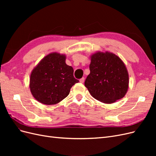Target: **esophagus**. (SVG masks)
Instances as JSON below:
<instances>
[{
	"label": "esophagus",
	"mask_w": 156,
	"mask_h": 156,
	"mask_svg": "<svg viewBox=\"0 0 156 156\" xmlns=\"http://www.w3.org/2000/svg\"><path fill=\"white\" fill-rule=\"evenodd\" d=\"M79 81H80V83H84V77H82L81 79H80Z\"/></svg>",
	"instance_id": "34e87169"
}]
</instances>
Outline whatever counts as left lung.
<instances>
[{
  "label": "left lung",
  "mask_w": 156,
  "mask_h": 156,
  "mask_svg": "<svg viewBox=\"0 0 156 156\" xmlns=\"http://www.w3.org/2000/svg\"><path fill=\"white\" fill-rule=\"evenodd\" d=\"M90 73L85 86L92 97L105 103L123 98L127 91L129 76L121 59L111 53H98L91 56Z\"/></svg>",
  "instance_id": "left-lung-1"
}]
</instances>
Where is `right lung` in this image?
<instances>
[{"label": "right lung", "instance_id": "right-lung-1", "mask_svg": "<svg viewBox=\"0 0 156 156\" xmlns=\"http://www.w3.org/2000/svg\"><path fill=\"white\" fill-rule=\"evenodd\" d=\"M66 56L54 53L42 59L32 70L30 79L31 93L40 103L54 105L69 94L79 82L73 76V69L65 62Z\"/></svg>", "mask_w": 156, "mask_h": 156}]
</instances>
